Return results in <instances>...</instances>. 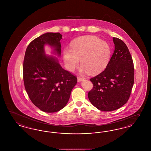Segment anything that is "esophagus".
Masks as SVG:
<instances>
[{
  "label": "esophagus",
  "instance_id": "1",
  "mask_svg": "<svg viewBox=\"0 0 151 151\" xmlns=\"http://www.w3.org/2000/svg\"><path fill=\"white\" fill-rule=\"evenodd\" d=\"M84 79H85V78H84V77H81V76H78V81L79 82L82 81L84 80Z\"/></svg>",
  "mask_w": 151,
  "mask_h": 151
}]
</instances>
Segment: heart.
Segmentation results:
<instances>
[{"mask_svg": "<svg viewBox=\"0 0 151 151\" xmlns=\"http://www.w3.org/2000/svg\"><path fill=\"white\" fill-rule=\"evenodd\" d=\"M111 55L108 42L96 36H83L72 41L70 49L65 48L63 58L65 67L73 71L79 65L81 70L94 74L102 71L108 65Z\"/></svg>", "mask_w": 151, "mask_h": 151, "instance_id": "1", "label": "heart"}]
</instances>
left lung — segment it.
I'll use <instances>...</instances> for the list:
<instances>
[{"instance_id":"8db88e82","label":"left lung","mask_w":151,"mask_h":151,"mask_svg":"<svg viewBox=\"0 0 151 151\" xmlns=\"http://www.w3.org/2000/svg\"><path fill=\"white\" fill-rule=\"evenodd\" d=\"M115 50L105 70L90 79L93 89L88 94L91 104L100 110L111 111L129 99L134 82V67L129 50L121 40L113 37Z\"/></svg>"}]
</instances>
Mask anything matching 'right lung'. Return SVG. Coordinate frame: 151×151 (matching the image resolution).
<instances>
[{
	"mask_svg": "<svg viewBox=\"0 0 151 151\" xmlns=\"http://www.w3.org/2000/svg\"><path fill=\"white\" fill-rule=\"evenodd\" d=\"M62 38L59 33H46L36 38L28 46L24 59L25 90L32 103L46 113L64 108L77 83V78L64 70L57 58L45 55L44 46L49 45L60 56Z\"/></svg>",
	"mask_w": 151,
	"mask_h": 151,
	"instance_id": "1",
	"label": "right lung"
}]
</instances>
